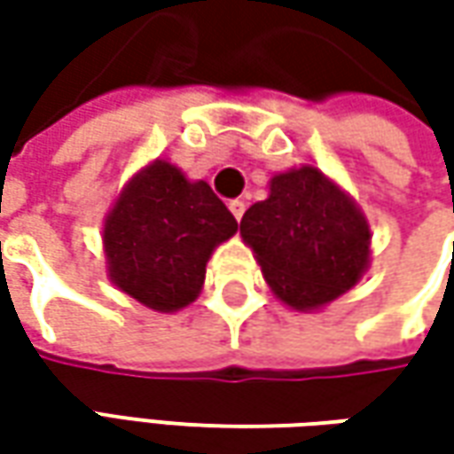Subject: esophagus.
<instances>
[{"instance_id": "esophagus-1", "label": "esophagus", "mask_w": 454, "mask_h": 454, "mask_svg": "<svg viewBox=\"0 0 454 454\" xmlns=\"http://www.w3.org/2000/svg\"><path fill=\"white\" fill-rule=\"evenodd\" d=\"M230 212H232V217L239 222V219H242V215H245V201H242V200L230 201Z\"/></svg>"}]
</instances>
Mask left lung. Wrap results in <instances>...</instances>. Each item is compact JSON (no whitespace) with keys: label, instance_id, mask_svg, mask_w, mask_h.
<instances>
[{"label":"left lung","instance_id":"obj_1","mask_svg":"<svg viewBox=\"0 0 454 454\" xmlns=\"http://www.w3.org/2000/svg\"><path fill=\"white\" fill-rule=\"evenodd\" d=\"M272 295L290 310H321L356 286L372 262V230L356 200L318 166L270 179L268 200L239 222Z\"/></svg>","mask_w":454,"mask_h":454}]
</instances>
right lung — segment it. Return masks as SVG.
I'll return each instance as SVG.
<instances>
[{"mask_svg": "<svg viewBox=\"0 0 454 454\" xmlns=\"http://www.w3.org/2000/svg\"><path fill=\"white\" fill-rule=\"evenodd\" d=\"M237 232L212 186L166 159L141 166L103 222L106 272L115 288L156 313L197 301L207 262Z\"/></svg>", "mask_w": 454, "mask_h": 454, "instance_id": "right-lung-1", "label": "right lung"}]
</instances>
